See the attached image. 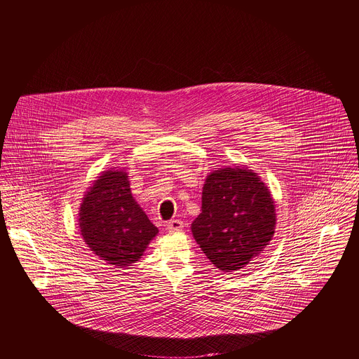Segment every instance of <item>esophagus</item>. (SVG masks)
Returning a JSON list of instances; mask_svg holds the SVG:
<instances>
[{"mask_svg":"<svg viewBox=\"0 0 359 359\" xmlns=\"http://www.w3.org/2000/svg\"><path fill=\"white\" fill-rule=\"evenodd\" d=\"M166 228L169 232H175V231H180L183 228V221L180 219H170L168 224H166Z\"/></svg>","mask_w":359,"mask_h":359,"instance_id":"esophagus-1","label":"esophagus"}]
</instances>
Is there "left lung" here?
Segmentation results:
<instances>
[{"mask_svg": "<svg viewBox=\"0 0 359 359\" xmlns=\"http://www.w3.org/2000/svg\"><path fill=\"white\" fill-rule=\"evenodd\" d=\"M276 224L272 196L257 173L224 168L207 176L191 232L219 271L235 272L266 248Z\"/></svg>", "mask_w": 359, "mask_h": 359, "instance_id": "obj_1", "label": "left lung"}]
</instances>
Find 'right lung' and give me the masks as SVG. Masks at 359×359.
<instances>
[{
  "mask_svg": "<svg viewBox=\"0 0 359 359\" xmlns=\"http://www.w3.org/2000/svg\"><path fill=\"white\" fill-rule=\"evenodd\" d=\"M81 235L104 262L126 268L135 264L158 228L131 194L127 172L108 170L90 187L79 212Z\"/></svg>",
  "mask_w": 359,
  "mask_h": 359,
  "instance_id": "1",
  "label": "right lung"
}]
</instances>
